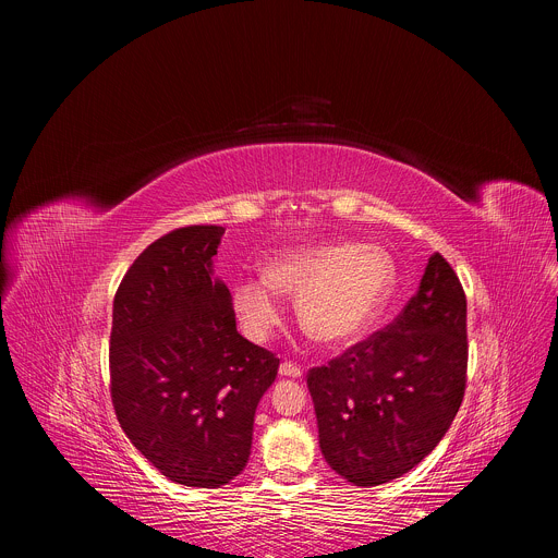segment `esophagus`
I'll return each mask as SVG.
<instances>
[{
    "label": "esophagus",
    "mask_w": 558,
    "mask_h": 558,
    "mask_svg": "<svg viewBox=\"0 0 558 558\" xmlns=\"http://www.w3.org/2000/svg\"><path fill=\"white\" fill-rule=\"evenodd\" d=\"M278 373H280V377H291V379H298V377L302 375L300 366H295V364H291V362H282L280 368H278Z\"/></svg>",
    "instance_id": "obj_1"
}]
</instances>
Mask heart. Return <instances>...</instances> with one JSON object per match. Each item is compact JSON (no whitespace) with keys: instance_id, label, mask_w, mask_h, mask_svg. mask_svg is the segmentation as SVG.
I'll list each match as a JSON object with an SVG mask.
<instances>
[{"instance_id":"b5f03b06","label":"heart","mask_w":558,"mask_h":558,"mask_svg":"<svg viewBox=\"0 0 558 558\" xmlns=\"http://www.w3.org/2000/svg\"><path fill=\"white\" fill-rule=\"evenodd\" d=\"M395 287L388 252L360 243H320L278 254L265 278L233 287L231 304L245 336L267 342L280 325V295H295L302 331L320 344L342 347L362 338Z\"/></svg>"}]
</instances>
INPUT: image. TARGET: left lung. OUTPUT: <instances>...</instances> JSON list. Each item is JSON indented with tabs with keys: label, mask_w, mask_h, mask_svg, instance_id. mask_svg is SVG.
<instances>
[{
	"label": "left lung",
	"mask_w": 558,
	"mask_h": 558,
	"mask_svg": "<svg viewBox=\"0 0 558 558\" xmlns=\"http://www.w3.org/2000/svg\"><path fill=\"white\" fill-rule=\"evenodd\" d=\"M465 366V295L452 267L435 254L392 325L308 371L327 463L362 488L413 470L450 428Z\"/></svg>",
	"instance_id": "left-lung-1"
}]
</instances>
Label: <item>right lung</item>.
<instances>
[{"label": "right lung", "instance_id": "right-lung-1", "mask_svg": "<svg viewBox=\"0 0 558 558\" xmlns=\"http://www.w3.org/2000/svg\"><path fill=\"white\" fill-rule=\"evenodd\" d=\"M225 227L192 225L151 243L112 308L110 381L132 446L170 482L220 488L243 472L254 415L280 360L235 331L214 276Z\"/></svg>", "mask_w": 558, "mask_h": 558}]
</instances>
